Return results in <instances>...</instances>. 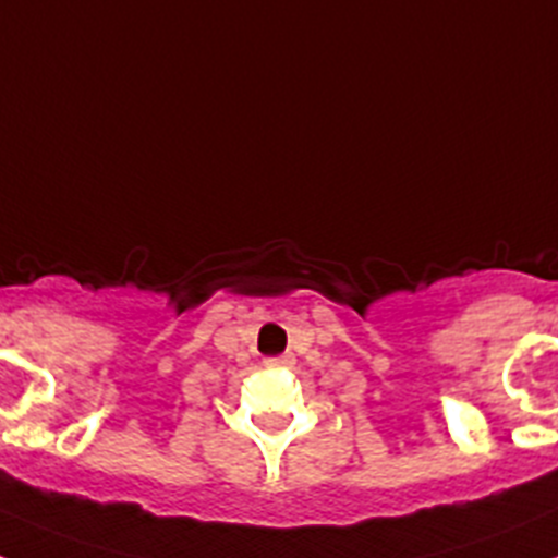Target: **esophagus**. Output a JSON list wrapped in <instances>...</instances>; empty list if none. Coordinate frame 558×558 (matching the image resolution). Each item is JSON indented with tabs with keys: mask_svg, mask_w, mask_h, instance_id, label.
<instances>
[{
	"mask_svg": "<svg viewBox=\"0 0 558 558\" xmlns=\"http://www.w3.org/2000/svg\"><path fill=\"white\" fill-rule=\"evenodd\" d=\"M265 363H268V366H284V363H290V357L288 354H279V357H268Z\"/></svg>",
	"mask_w": 558,
	"mask_h": 558,
	"instance_id": "obj_1",
	"label": "esophagus"
}]
</instances>
